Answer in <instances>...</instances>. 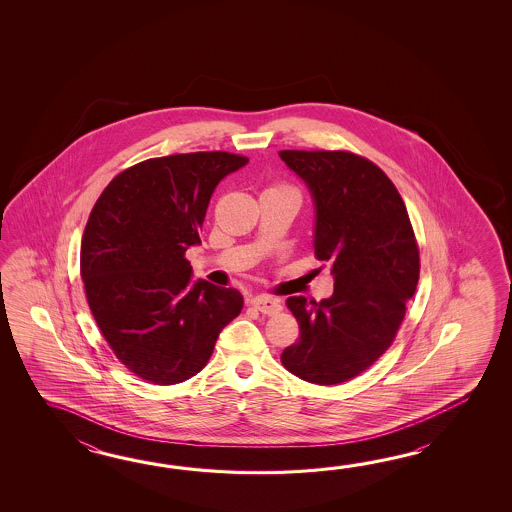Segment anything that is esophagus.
<instances>
[{
    "mask_svg": "<svg viewBox=\"0 0 512 512\" xmlns=\"http://www.w3.org/2000/svg\"><path fill=\"white\" fill-rule=\"evenodd\" d=\"M252 305L263 313V315L274 316L278 315V313H282L283 305L278 302V300H274L271 296H267V294H260V296H256L254 300H252Z\"/></svg>",
    "mask_w": 512,
    "mask_h": 512,
    "instance_id": "1",
    "label": "esophagus"
}]
</instances>
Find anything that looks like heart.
Masks as SVG:
<instances>
[{
  "label": "heart",
  "instance_id": "obj_1",
  "mask_svg": "<svg viewBox=\"0 0 512 512\" xmlns=\"http://www.w3.org/2000/svg\"><path fill=\"white\" fill-rule=\"evenodd\" d=\"M271 188H276V190H293L291 186L283 185V183H278V185L271 186Z\"/></svg>",
  "mask_w": 512,
  "mask_h": 512
}]
</instances>
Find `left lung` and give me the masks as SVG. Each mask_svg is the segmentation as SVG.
<instances>
[{
    "instance_id": "1",
    "label": "left lung",
    "mask_w": 512,
    "mask_h": 512,
    "mask_svg": "<svg viewBox=\"0 0 512 512\" xmlns=\"http://www.w3.org/2000/svg\"><path fill=\"white\" fill-rule=\"evenodd\" d=\"M316 207L315 256L329 261L333 296H291L298 342L282 364L331 386L368 370L390 348L419 282V247L403 197L370 159L346 150H282Z\"/></svg>"
}]
</instances>
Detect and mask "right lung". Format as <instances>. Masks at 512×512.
Here are the masks:
<instances>
[{
	"label": "right lung",
	"mask_w": 512,
	"mask_h": 512,
	"mask_svg": "<svg viewBox=\"0 0 512 512\" xmlns=\"http://www.w3.org/2000/svg\"><path fill=\"white\" fill-rule=\"evenodd\" d=\"M247 163L229 152L146 159L115 175L89 214L80 247L87 304L115 357L142 381L194 377L241 313L238 289L190 283L185 252L201 243L214 188Z\"/></svg>",
	"instance_id": "1"
}]
</instances>
